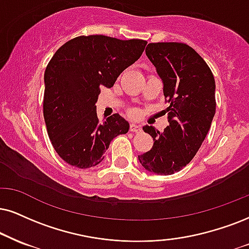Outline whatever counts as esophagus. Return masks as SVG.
Segmentation results:
<instances>
[{
	"label": "esophagus",
	"mask_w": 249,
	"mask_h": 249,
	"mask_svg": "<svg viewBox=\"0 0 249 249\" xmlns=\"http://www.w3.org/2000/svg\"><path fill=\"white\" fill-rule=\"evenodd\" d=\"M129 130L131 133H141V131H142V127L136 124H131L129 127Z\"/></svg>",
	"instance_id": "34e87169"
}]
</instances>
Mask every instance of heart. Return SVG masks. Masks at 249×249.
<instances>
[{"label": "heart", "mask_w": 249, "mask_h": 249, "mask_svg": "<svg viewBox=\"0 0 249 249\" xmlns=\"http://www.w3.org/2000/svg\"><path fill=\"white\" fill-rule=\"evenodd\" d=\"M129 114H130V115H135V114H136V110L130 109V110H129Z\"/></svg>", "instance_id": "b5f03b06"}]
</instances>
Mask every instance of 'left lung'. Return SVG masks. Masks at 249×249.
Instances as JSON below:
<instances>
[{"label": "left lung", "mask_w": 249, "mask_h": 249, "mask_svg": "<svg viewBox=\"0 0 249 249\" xmlns=\"http://www.w3.org/2000/svg\"><path fill=\"white\" fill-rule=\"evenodd\" d=\"M146 56L164 84L168 124L164 131L145 125L153 139L150 151L139 156L146 171L170 176L195 157L216 112L214 78L205 61L182 42H151Z\"/></svg>", "instance_id": "1"}]
</instances>
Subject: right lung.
<instances>
[{"instance_id": "obj_1", "label": "right lung", "mask_w": 249, "mask_h": 249, "mask_svg": "<svg viewBox=\"0 0 249 249\" xmlns=\"http://www.w3.org/2000/svg\"><path fill=\"white\" fill-rule=\"evenodd\" d=\"M146 44L141 39L81 36L55 52L45 70L44 118L53 148L69 165L97 166L112 140L128 133L129 124L118 113L100 122L96 103L100 88H112Z\"/></svg>"}]
</instances>
